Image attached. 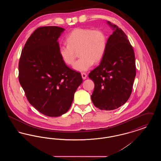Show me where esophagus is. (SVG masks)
<instances>
[{
	"mask_svg": "<svg viewBox=\"0 0 161 161\" xmlns=\"http://www.w3.org/2000/svg\"><path fill=\"white\" fill-rule=\"evenodd\" d=\"M81 77H82L83 80H85L87 78V74L84 72H83V73H81Z\"/></svg>",
	"mask_w": 161,
	"mask_h": 161,
	"instance_id": "34e87169",
	"label": "esophagus"
}]
</instances>
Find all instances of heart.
<instances>
[{
    "instance_id": "heart-1",
    "label": "heart",
    "mask_w": 161,
    "mask_h": 161,
    "mask_svg": "<svg viewBox=\"0 0 161 161\" xmlns=\"http://www.w3.org/2000/svg\"><path fill=\"white\" fill-rule=\"evenodd\" d=\"M67 44H61L58 47L62 60L68 65H72L79 50L81 57L74 64L77 71L90 69L93 63H98L103 58L107 47V36L104 31L88 28H78L66 37Z\"/></svg>"
}]
</instances>
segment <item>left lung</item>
Listing matches in <instances>:
<instances>
[{"mask_svg":"<svg viewBox=\"0 0 161 161\" xmlns=\"http://www.w3.org/2000/svg\"><path fill=\"white\" fill-rule=\"evenodd\" d=\"M108 23L114 32L107 40L100 65L89 74L95 84L92 103L103 110H114L127 102L136 76L135 53L126 34L116 25Z\"/></svg>","mask_w":161,"mask_h":161,"instance_id":"1","label":"left lung"}]
</instances>
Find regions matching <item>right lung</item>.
<instances>
[{
  "label": "right lung",
  "instance_id": "add662e5",
  "mask_svg": "<svg viewBox=\"0 0 161 161\" xmlns=\"http://www.w3.org/2000/svg\"><path fill=\"white\" fill-rule=\"evenodd\" d=\"M64 29L42 26L28 39L19 63V80L31 105L47 116L69 110L83 82L80 72L70 69L59 55L58 39Z\"/></svg>",
  "mask_w": 161,
  "mask_h": 161
}]
</instances>
